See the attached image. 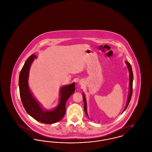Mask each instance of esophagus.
Wrapping results in <instances>:
<instances>
[{"label":"esophagus","instance_id":"34e87169","mask_svg":"<svg viewBox=\"0 0 152 152\" xmlns=\"http://www.w3.org/2000/svg\"><path fill=\"white\" fill-rule=\"evenodd\" d=\"M79 84L80 86H83V84H84V83H83V81H79Z\"/></svg>","mask_w":152,"mask_h":152}]
</instances>
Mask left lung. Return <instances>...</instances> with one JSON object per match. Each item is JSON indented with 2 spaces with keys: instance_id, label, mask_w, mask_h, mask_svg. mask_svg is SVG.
<instances>
[{
  "instance_id": "left-lung-1",
  "label": "left lung",
  "mask_w": 152,
  "mask_h": 152,
  "mask_svg": "<svg viewBox=\"0 0 152 152\" xmlns=\"http://www.w3.org/2000/svg\"><path fill=\"white\" fill-rule=\"evenodd\" d=\"M126 66L128 68V71L129 72V94H128V99H127V102H126V106L125 107V108L123 110V113L126 110V109L127 108L129 102L132 97V92H133V72H132V66L130 65V63L127 62V61H125ZM83 100H84V111L87 115V116L88 117V113H87V100H86V97L84 94H83Z\"/></svg>"
}]
</instances>
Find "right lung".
<instances>
[{
  "label": "right lung",
  "mask_w": 152,
  "mask_h": 152,
  "mask_svg": "<svg viewBox=\"0 0 152 152\" xmlns=\"http://www.w3.org/2000/svg\"><path fill=\"white\" fill-rule=\"evenodd\" d=\"M36 58V55H31L26 61L20 72L19 87L22 104L28 114L36 121L47 124L57 123L65 115V104L75 92V83L63 86L60 89L59 101L56 107L51 110L44 109L31 92L28 86L30 67Z\"/></svg>",
  "instance_id": "add662e5"
}]
</instances>
